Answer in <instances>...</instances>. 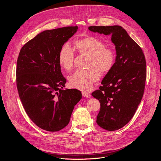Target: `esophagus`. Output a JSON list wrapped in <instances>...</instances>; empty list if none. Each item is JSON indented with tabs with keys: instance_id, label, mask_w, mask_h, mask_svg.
Returning <instances> with one entry per match:
<instances>
[{
	"instance_id": "esophagus-1",
	"label": "esophagus",
	"mask_w": 161,
	"mask_h": 161,
	"mask_svg": "<svg viewBox=\"0 0 161 161\" xmlns=\"http://www.w3.org/2000/svg\"><path fill=\"white\" fill-rule=\"evenodd\" d=\"M82 95L83 97H90L91 96V94L88 92H82Z\"/></svg>"
}]
</instances>
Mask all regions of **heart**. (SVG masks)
<instances>
[{
    "label": "heart",
    "mask_w": 161,
    "mask_h": 161,
    "mask_svg": "<svg viewBox=\"0 0 161 161\" xmlns=\"http://www.w3.org/2000/svg\"><path fill=\"white\" fill-rule=\"evenodd\" d=\"M74 47L80 55H86L85 70L77 71L69 77L70 85L75 88L87 91L100 78V72H109L116 60L114 50L106 47L103 41L94 36H85L76 39ZM75 54L68 44L61 47L58 53V64L66 71H71L74 67Z\"/></svg>",
    "instance_id": "1"
}]
</instances>
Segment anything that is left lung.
I'll use <instances>...</instances> for the list:
<instances>
[{
	"instance_id": "left-lung-1",
	"label": "left lung",
	"mask_w": 161,
	"mask_h": 161,
	"mask_svg": "<svg viewBox=\"0 0 161 161\" xmlns=\"http://www.w3.org/2000/svg\"><path fill=\"white\" fill-rule=\"evenodd\" d=\"M90 31L111 35L117 57L111 70L92 96L100 102L96 122L113 131L125 125L140 104L147 78L146 60L142 49L119 25L90 26Z\"/></svg>"
}]
</instances>
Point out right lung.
<instances>
[{
  "label": "right lung",
  "instance_id": "1",
  "mask_svg": "<svg viewBox=\"0 0 161 161\" xmlns=\"http://www.w3.org/2000/svg\"><path fill=\"white\" fill-rule=\"evenodd\" d=\"M77 30L75 26L44 31L25 43L18 57L19 97L31 120L45 130L67 126L82 97L77 89L64 90L66 79L58 64L61 47Z\"/></svg>",
  "mask_w": 161,
  "mask_h": 161
}]
</instances>
